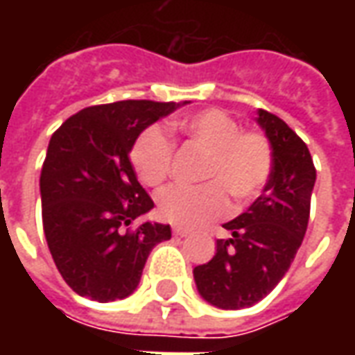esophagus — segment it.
Wrapping results in <instances>:
<instances>
[{
	"instance_id": "34e87169",
	"label": "esophagus",
	"mask_w": 355,
	"mask_h": 355,
	"mask_svg": "<svg viewBox=\"0 0 355 355\" xmlns=\"http://www.w3.org/2000/svg\"><path fill=\"white\" fill-rule=\"evenodd\" d=\"M173 234H175V236H180V238H184V236H188V234H190V230L175 226V228H173Z\"/></svg>"
}]
</instances>
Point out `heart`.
<instances>
[{
    "mask_svg": "<svg viewBox=\"0 0 355 355\" xmlns=\"http://www.w3.org/2000/svg\"><path fill=\"white\" fill-rule=\"evenodd\" d=\"M190 144L205 150L198 186H169L157 196L163 220L184 228L213 223L259 198L274 173V146L261 131H241L234 116L220 108L200 110L173 123ZM131 163L146 186H159L171 175L175 144L162 127L140 132L131 148Z\"/></svg>",
    "mask_w": 355,
    "mask_h": 355,
    "instance_id": "obj_1",
    "label": "heart"
}]
</instances>
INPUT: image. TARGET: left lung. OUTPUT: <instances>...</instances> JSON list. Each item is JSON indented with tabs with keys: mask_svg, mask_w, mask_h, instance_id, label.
<instances>
[{
	"mask_svg": "<svg viewBox=\"0 0 355 355\" xmlns=\"http://www.w3.org/2000/svg\"><path fill=\"white\" fill-rule=\"evenodd\" d=\"M259 123L274 146V173L259 200L224 224L228 239H216V253L193 268L201 297L223 310L257 304L287 274L302 245L315 167L306 142L282 117L259 110Z\"/></svg>",
	"mask_w": 355,
	"mask_h": 355,
	"instance_id": "left-lung-1",
	"label": "left lung"
}]
</instances>
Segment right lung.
<instances>
[{
  "mask_svg": "<svg viewBox=\"0 0 355 355\" xmlns=\"http://www.w3.org/2000/svg\"><path fill=\"white\" fill-rule=\"evenodd\" d=\"M186 104V102H184ZM177 102L119 101L80 110L51 137L42 167V218L55 266L81 297L98 302L137 289L165 224H135L154 207L131 152L148 125Z\"/></svg>",
  "mask_w": 355,
  "mask_h": 355,
  "instance_id": "1",
  "label": "right lung"
}]
</instances>
